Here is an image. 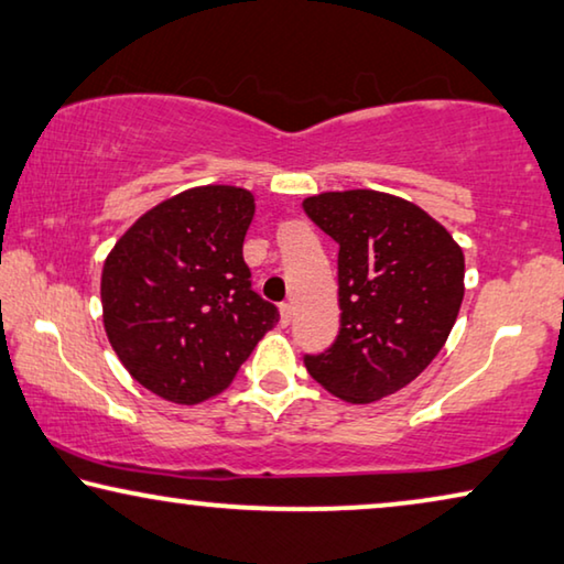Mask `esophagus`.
<instances>
[{"mask_svg":"<svg viewBox=\"0 0 564 564\" xmlns=\"http://www.w3.org/2000/svg\"><path fill=\"white\" fill-rule=\"evenodd\" d=\"M292 313H295V310H292L290 302H282V305H280V323L282 325H290L292 323Z\"/></svg>","mask_w":564,"mask_h":564,"instance_id":"obj_1","label":"esophagus"}]
</instances>
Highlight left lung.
I'll list each match as a JSON object with an SVG mask.
<instances>
[{"mask_svg": "<svg viewBox=\"0 0 564 564\" xmlns=\"http://www.w3.org/2000/svg\"><path fill=\"white\" fill-rule=\"evenodd\" d=\"M302 208L340 247L338 338L305 366L343 402H379L417 379L451 336L463 249L427 210L391 193L328 191Z\"/></svg>", "mask_w": 564, "mask_h": 564, "instance_id": "1", "label": "left lung"}]
</instances>
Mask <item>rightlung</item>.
I'll use <instances>...</instances> for the list:
<instances>
[{"mask_svg": "<svg viewBox=\"0 0 564 564\" xmlns=\"http://www.w3.org/2000/svg\"><path fill=\"white\" fill-rule=\"evenodd\" d=\"M247 187L198 185L158 203L104 262V330L144 389L198 404L234 381L280 313L251 290Z\"/></svg>", "mask_w": 564, "mask_h": 564, "instance_id": "obj_1", "label": "right lung"}]
</instances>
